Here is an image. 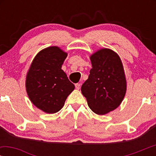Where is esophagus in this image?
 I'll return each instance as SVG.
<instances>
[{
  "instance_id": "34e87169",
  "label": "esophagus",
  "mask_w": 156,
  "mask_h": 156,
  "mask_svg": "<svg viewBox=\"0 0 156 156\" xmlns=\"http://www.w3.org/2000/svg\"><path fill=\"white\" fill-rule=\"evenodd\" d=\"M75 88L79 90V89H80V84H79V83H77V84H75Z\"/></svg>"
}]
</instances>
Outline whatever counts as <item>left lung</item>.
<instances>
[{
	"label": "left lung",
	"instance_id": "8db88e82",
	"mask_svg": "<svg viewBox=\"0 0 156 156\" xmlns=\"http://www.w3.org/2000/svg\"><path fill=\"white\" fill-rule=\"evenodd\" d=\"M91 68L81 91L91 110L104 115L118 108L126 92V79L119 55L102 48L90 56Z\"/></svg>",
	"mask_w": 156,
	"mask_h": 156
}]
</instances>
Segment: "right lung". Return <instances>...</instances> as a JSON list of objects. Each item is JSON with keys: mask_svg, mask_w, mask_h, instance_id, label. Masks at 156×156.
Masks as SVG:
<instances>
[{"mask_svg": "<svg viewBox=\"0 0 156 156\" xmlns=\"http://www.w3.org/2000/svg\"><path fill=\"white\" fill-rule=\"evenodd\" d=\"M67 53L57 46L44 48L36 55L26 74L25 87L30 100L47 114L58 112L74 89L62 65Z\"/></svg>", "mask_w": 156, "mask_h": 156, "instance_id": "add662e5", "label": "right lung"}]
</instances>
